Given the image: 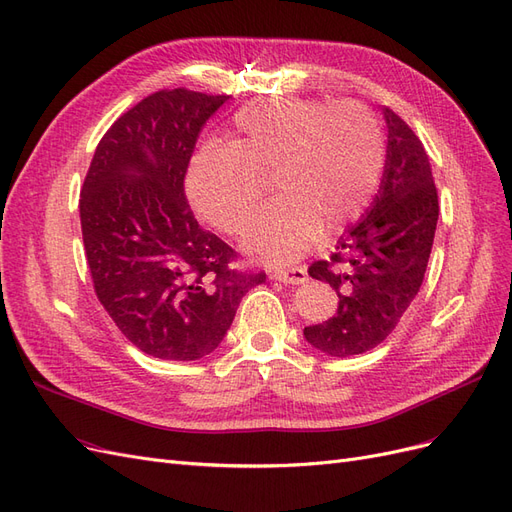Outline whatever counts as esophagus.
<instances>
[{"instance_id":"obj_1","label":"esophagus","mask_w":512,"mask_h":512,"mask_svg":"<svg viewBox=\"0 0 512 512\" xmlns=\"http://www.w3.org/2000/svg\"><path fill=\"white\" fill-rule=\"evenodd\" d=\"M273 280L277 282H284V284H290V286H299L307 280V273L305 269L301 267H294V269H277L271 273Z\"/></svg>"}]
</instances>
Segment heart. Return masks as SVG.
<instances>
[{
	"mask_svg": "<svg viewBox=\"0 0 512 512\" xmlns=\"http://www.w3.org/2000/svg\"><path fill=\"white\" fill-rule=\"evenodd\" d=\"M386 162L378 115L361 102L329 106L314 98H267L241 106L224 149L192 160L188 194L196 211L226 235L239 237L275 181L280 200L245 239L267 265H286L322 232L335 235L374 198Z\"/></svg>",
	"mask_w": 512,
	"mask_h": 512,
	"instance_id": "heart-1",
	"label": "heart"
}]
</instances>
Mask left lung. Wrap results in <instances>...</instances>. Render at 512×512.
<instances>
[{"label": "left lung", "instance_id": "obj_1", "mask_svg": "<svg viewBox=\"0 0 512 512\" xmlns=\"http://www.w3.org/2000/svg\"><path fill=\"white\" fill-rule=\"evenodd\" d=\"M389 145L380 190L329 260L309 267L337 292V312L303 335L316 350L346 359L382 344L418 294L438 224V190L427 151L408 123L384 108Z\"/></svg>", "mask_w": 512, "mask_h": 512}]
</instances>
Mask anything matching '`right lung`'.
<instances>
[{"mask_svg":"<svg viewBox=\"0 0 512 512\" xmlns=\"http://www.w3.org/2000/svg\"><path fill=\"white\" fill-rule=\"evenodd\" d=\"M226 100L183 87L147 96L106 130L81 190L98 301L156 359L211 354L245 292L267 280L262 271H237V252L198 226L185 198L196 138Z\"/></svg>","mask_w":512,"mask_h":512,"instance_id":"1","label":"right lung"}]
</instances>
